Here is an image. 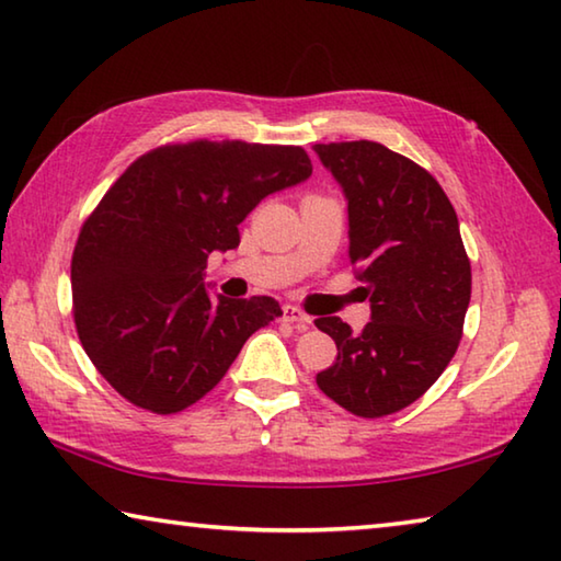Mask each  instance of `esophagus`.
Masks as SVG:
<instances>
[{
    "instance_id": "1",
    "label": "esophagus",
    "mask_w": 561,
    "mask_h": 561,
    "mask_svg": "<svg viewBox=\"0 0 561 561\" xmlns=\"http://www.w3.org/2000/svg\"><path fill=\"white\" fill-rule=\"evenodd\" d=\"M282 319L289 321V324H297V329H309L311 324V317L304 314L299 307H294V304H284L282 307Z\"/></svg>"
}]
</instances>
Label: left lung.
<instances>
[{
  "label": "left lung",
  "mask_w": 561,
  "mask_h": 561,
  "mask_svg": "<svg viewBox=\"0 0 561 561\" xmlns=\"http://www.w3.org/2000/svg\"><path fill=\"white\" fill-rule=\"evenodd\" d=\"M348 210V257L371 301L354 334L339 317L317 327L336 341L317 376L331 401L381 417L417 401L458 348L470 304V262L448 195L428 170L374 140L317 144Z\"/></svg>",
  "instance_id": "1"
}]
</instances>
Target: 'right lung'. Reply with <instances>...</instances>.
Segmentation results:
<instances>
[{"mask_svg": "<svg viewBox=\"0 0 561 561\" xmlns=\"http://www.w3.org/2000/svg\"><path fill=\"white\" fill-rule=\"evenodd\" d=\"M311 175L297 146L193 140L140 156L81 227L71 260L76 331L99 374L146 411L178 413L213 391L272 297L210 294L207 257L240 244L264 197Z\"/></svg>", "mask_w": 561, "mask_h": 561, "instance_id": "add662e5", "label": "right lung"}]
</instances>
